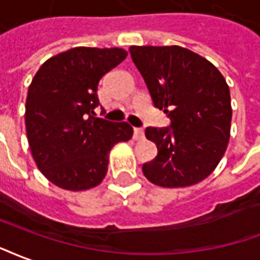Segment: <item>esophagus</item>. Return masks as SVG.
Returning a JSON list of instances; mask_svg holds the SVG:
<instances>
[{"label": "esophagus", "mask_w": 260, "mask_h": 260, "mask_svg": "<svg viewBox=\"0 0 260 260\" xmlns=\"http://www.w3.org/2000/svg\"><path fill=\"white\" fill-rule=\"evenodd\" d=\"M134 140H141L144 137V128L143 127H134V134H133Z\"/></svg>", "instance_id": "1"}]
</instances>
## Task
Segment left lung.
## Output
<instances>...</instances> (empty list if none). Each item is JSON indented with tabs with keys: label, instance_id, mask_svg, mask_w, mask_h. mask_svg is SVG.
<instances>
[{
	"label": "left lung",
	"instance_id": "obj_1",
	"mask_svg": "<svg viewBox=\"0 0 260 260\" xmlns=\"http://www.w3.org/2000/svg\"><path fill=\"white\" fill-rule=\"evenodd\" d=\"M153 107L170 119L169 127H147L158 155L143 173L160 187H188L209 176L230 138V90L209 60L179 47H130Z\"/></svg>",
	"mask_w": 260,
	"mask_h": 260
}]
</instances>
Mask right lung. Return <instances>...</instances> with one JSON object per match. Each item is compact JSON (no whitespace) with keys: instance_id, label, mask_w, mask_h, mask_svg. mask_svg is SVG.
<instances>
[{"instance_id":"obj_1","label":"right lung","mask_w":260,"mask_h":260,"mask_svg":"<svg viewBox=\"0 0 260 260\" xmlns=\"http://www.w3.org/2000/svg\"><path fill=\"white\" fill-rule=\"evenodd\" d=\"M126 56L122 48L76 47L45 60L31 80L24 113L30 151L41 173L63 190L100 184L112 147L132 138L128 123L95 117L98 83Z\"/></svg>"}]
</instances>
